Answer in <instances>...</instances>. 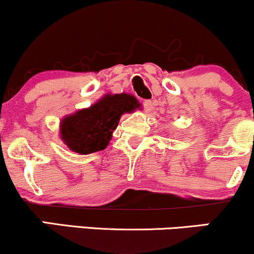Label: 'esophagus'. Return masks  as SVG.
<instances>
[{
	"instance_id": "1",
	"label": "esophagus",
	"mask_w": 254,
	"mask_h": 254,
	"mask_svg": "<svg viewBox=\"0 0 254 254\" xmlns=\"http://www.w3.org/2000/svg\"><path fill=\"white\" fill-rule=\"evenodd\" d=\"M143 106H144V110L147 111L148 113H151L154 111V103L150 100H145L143 101Z\"/></svg>"
}]
</instances>
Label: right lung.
Here are the masks:
<instances>
[{"label":"right lung","mask_w":254,"mask_h":254,"mask_svg":"<svg viewBox=\"0 0 254 254\" xmlns=\"http://www.w3.org/2000/svg\"><path fill=\"white\" fill-rule=\"evenodd\" d=\"M141 110V104L127 93L105 94L87 109L61 119V139L74 153L87 155L104 150L124 113Z\"/></svg>","instance_id":"obj_1"}]
</instances>
